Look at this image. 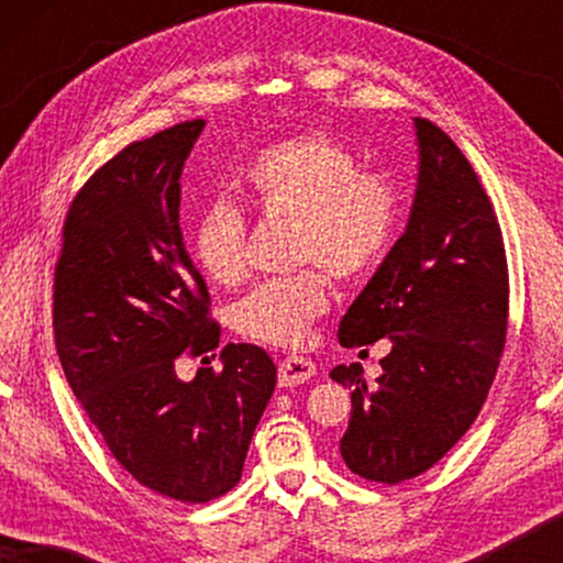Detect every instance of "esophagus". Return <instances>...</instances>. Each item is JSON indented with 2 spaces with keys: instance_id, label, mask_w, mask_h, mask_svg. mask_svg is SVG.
<instances>
[{
  "instance_id": "1",
  "label": "esophagus",
  "mask_w": 563,
  "mask_h": 563,
  "mask_svg": "<svg viewBox=\"0 0 563 563\" xmlns=\"http://www.w3.org/2000/svg\"><path fill=\"white\" fill-rule=\"evenodd\" d=\"M314 376V364L302 356H287L279 364V387H297Z\"/></svg>"
}]
</instances>
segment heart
I'll list each match as a JSON object with an SVG mask.
<instances>
[{
	"label": "heart",
	"instance_id": "heart-1",
	"mask_svg": "<svg viewBox=\"0 0 563 563\" xmlns=\"http://www.w3.org/2000/svg\"><path fill=\"white\" fill-rule=\"evenodd\" d=\"M253 210L289 220L295 274L258 284L235 307L243 335L299 345L330 307L328 272L356 282L387 256L399 225V187L384 168L358 166L356 151L328 130H302L261 148L238 174ZM191 256L222 287L249 272V222L230 202L207 205L191 228Z\"/></svg>",
	"mask_w": 563,
	"mask_h": 563
}]
</instances>
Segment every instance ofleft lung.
I'll list each match as a JSON object with an SVG mask.
<instances>
[{
  "label": "left lung",
  "mask_w": 563,
  "mask_h": 563,
  "mask_svg": "<svg viewBox=\"0 0 563 563\" xmlns=\"http://www.w3.org/2000/svg\"><path fill=\"white\" fill-rule=\"evenodd\" d=\"M418 191L405 235L343 314L345 349L389 338L384 374L330 376L353 389L341 456L368 482L399 484L438 464L472 428L507 335L510 276L495 207L459 145L415 118Z\"/></svg>",
  "instance_id": "obj_1"
}]
</instances>
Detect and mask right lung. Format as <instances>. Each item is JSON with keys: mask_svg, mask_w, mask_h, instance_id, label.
<instances>
[{"mask_svg": "<svg viewBox=\"0 0 563 563\" xmlns=\"http://www.w3.org/2000/svg\"><path fill=\"white\" fill-rule=\"evenodd\" d=\"M205 120L135 141L68 205L53 274L64 374L114 461L156 495L202 505L241 482L276 387L258 345L228 343L191 382L176 358L220 345L210 291L181 241V168Z\"/></svg>", "mask_w": 563, "mask_h": 563, "instance_id": "obj_1", "label": "right lung"}]
</instances>
